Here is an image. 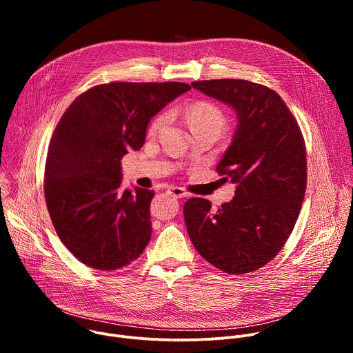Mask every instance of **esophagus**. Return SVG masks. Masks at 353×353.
I'll return each mask as SVG.
<instances>
[{
    "mask_svg": "<svg viewBox=\"0 0 353 353\" xmlns=\"http://www.w3.org/2000/svg\"><path fill=\"white\" fill-rule=\"evenodd\" d=\"M168 191H169L173 196H176V198H184V196H187L185 190L181 188V187H170Z\"/></svg>",
    "mask_w": 353,
    "mask_h": 353,
    "instance_id": "obj_1",
    "label": "esophagus"
}]
</instances>
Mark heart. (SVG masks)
Masks as SVG:
<instances>
[{"label": "heart", "mask_w": 353, "mask_h": 353, "mask_svg": "<svg viewBox=\"0 0 353 353\" xmlns=\"http://www.w3.org/2000/svg\"><path fill=\"white\" fill-rule=\"evenodd\" d=\"M185 117H187L191 131L196 130L199 127H215L218 130H222V127H223V116H222L221 110L208 102L192 103L185 110ZM166 123H168V114H161L152 121V124H150L149 131L157 132Z\"/></svg>", "instance_id": "obj_1"}]
</instances>
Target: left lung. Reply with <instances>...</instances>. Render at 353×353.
Returning <instances> with one entry per match:
<instances>
[{
  "mask_svg": "<svg viewBox=\"0 0 353 353\" xmlns=\"http://www.w3.org/2000/svg\"><path fill=\"white\" fill-rule=\"evenodd\" d=\"M191 86L236 112L233 141L216 166L236 191L216 212L208 199L190 198L185 228L198 253L218 270L253 272L279 253L299 218L307 183L305 139L281 96L264 85L211 79Z\"/></svg>",
  "mask_w": 353,
  "mask_h": 353,
  "instance_id": "obj_1",
  "label": "left lung"
}]
</instances>
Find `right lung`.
Masks as SVG:
<instances>
[{
	"instance_id": "right-lung-1",
	"label": "right lung",
	"mask_w": 353,
	"mask_h": 353,
	"mask_svg": "<svg viewBox=\"0 0 353 353\" xmlns=\"http://www.w3.org/2000/svg\"><path fill=\"white\" fill-rule=\"evenodd\" d=\"M190 89L181 82L97 85L60 119L48 145L44 195L60 240L82 264L113 271L142 254L155 192L121 191V159L142 148L150 119Z\"/></svg>"
}]
</instances>
